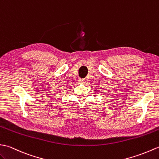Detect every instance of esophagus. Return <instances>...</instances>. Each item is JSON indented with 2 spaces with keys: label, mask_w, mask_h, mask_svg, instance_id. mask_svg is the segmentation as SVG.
Segmentation results:
<instances>
[{
  "label": "esophagus",
  "mask_w": 159,
  "mask_h": 159,
  "mask_svg": "<svg viewBox=\"0 0 159 159\" xmlns=\"http://www.w3.org/2000/svg\"><path fill=\"white\" fill-rule=\"evenodd\" d=\"M80 84H84L86 83V79H80Z\"/></svg>",
  "instance_id": "obj_1"
}]
</instances>
